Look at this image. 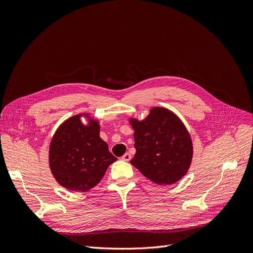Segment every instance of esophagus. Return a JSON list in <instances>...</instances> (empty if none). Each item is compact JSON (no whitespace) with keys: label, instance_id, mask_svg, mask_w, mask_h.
I'll use <instances>...</instances> for the list:
<instances>
[{"label":"esophagus","instance_id":"esophagus-1","mask_svg":"<svg viewBox=\"0 0 253 253\" xmlns=\"http://www.w3.org/2000/svg\"><path fill=\"white\" fill-rule=\"evenodd\" d=\"M131 158H132V156H131V154H129V153H126V154L121 157V159L125 160V162H129Z\"/></svg>","mask_w":253,"mask_h":253}]
</instances>
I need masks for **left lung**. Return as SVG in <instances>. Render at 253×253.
Segmentation results:
<instances>
[{
    "mask_svg": "<svg viewBox=\"0 0 253 253\" xmlns=\"http://www.w3.org/2000/svg\"><path fill=\"white\" fill-rule=\"evenodd\" d=\"M136 154L131 164L158 185H172L185 175L192 160V141L175 114L152 109L142 121L131 120Z\"/></svg>",
    "mask_w": 253,
    "mask_h": 253,
    "instance_id": "obj_1",
    "label": "left lung"
}]
</instances>
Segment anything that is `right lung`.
<instances>
[{
    "label": "right lung",
    "instance_id": "1",
    "mask_svg": "<svg viewBox=\"0 0 253 253\" xmlns=\"http://www.w3.org/2000/svg\"><path fill=\"white\" fill-rule=\"evenodd\" d=\"M116 160L99 136L98 122L91 120L84 126L80 115L64 121L50 142L51 173L61 186L72 191L85 192L95 187Z\"/></svg>",
    "mask_w": 253,
    "mask_h": 253
}]
</instances>
